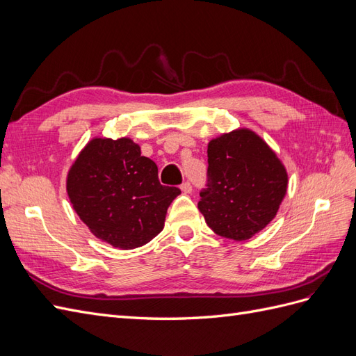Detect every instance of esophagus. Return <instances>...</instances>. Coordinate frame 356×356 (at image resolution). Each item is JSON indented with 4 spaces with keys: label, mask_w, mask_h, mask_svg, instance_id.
Wrapping results in <instances>:
<instances>
[{
    "label": "esophagus",
    "mask_w": 356,
    "mask_h": 356,
    "mask_svg": "<svg viewBox=\"0 0 356 356\" xmlns=\"http://www.w3.org/2000/svg\"><path fill=\"white\" fill-rule=\"evenodd\" d=\"M191 190H193V187H191L190 182H182V184H181V191L184 193V195H190Z\"/></svg>",
    "instance_id": "34e87169"
}]
</instances>
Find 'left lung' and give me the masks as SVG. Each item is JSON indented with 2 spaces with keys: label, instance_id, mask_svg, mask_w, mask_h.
Instances as JSON below:
<instances>
[{
  "label": "left lung",
  "instance_id": "1",
  "mask_svg": "<svg viewBox=\"0 0 356 356\" xmlns=\"http://www.w3.org/2000/svg\"><path fill=\"white\" fill-rule=\"evenodd\" d=\"M286 187L282 161L261 136L242 127L209 141L208 184L197 207L213 233L248 241L276 217Z\"/></svg>",
  "mask_w": 356,
  "mask_h": 356
}]
</instances>
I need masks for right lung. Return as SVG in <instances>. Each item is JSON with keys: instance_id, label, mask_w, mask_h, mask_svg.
Wrapping results in <instances>:
<instances>
[{"instance_id": "obj_1", "label": "right lung", "mask_w": 356, "mask_h": 356, "mask_svg": "<svg viewBox=\"0 0 356 356\" xmlns=\"http://www.w3.org/2000/svg\"><path fill=\"white\" fill-rule=\"evenodd\" d=\"M67 193L96 238L134 250L163 230L169 204L181 191L160 184L156 163L131 138H93L68 170Z\"/></svg>"}]
</instances>
